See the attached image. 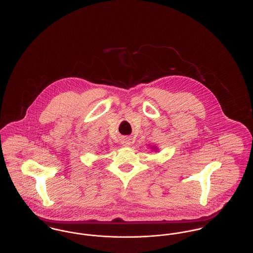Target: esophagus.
Returning a JSON list of instances; mask_svg holds the SVG:
<instances>
[{"label": "esophagus", "instance_id": "34e87169", "mask_svg": "<svg viewBox=\"0 0 253 253\" xmlns=\"http://www.w3.org/2000/svg\"><path fill=\"white\" fill-rule=\"evenodd\" d=\"M130 139L128 138V137H125L123 140H122V144L123 146H125V147H127V146H129L130 145Z\"/></svg>", "mask_w": 253, "mask_h": 253}]
</instances>
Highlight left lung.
<instances>
[{"label": "left lung", "mask_w": 253, "mask_h": 253, "mask_svg": "<svg viewBox=\"0 0 253 253\" xmlns=\"http://www.w3.org/2000/svg\"><path fill=\"white\" fill-rule=\"evenodd\" d=\"M150 148L153 150V151H158V148H157V146H150Z\"/></svg>", "instance_id": "1"}]
</instances>
